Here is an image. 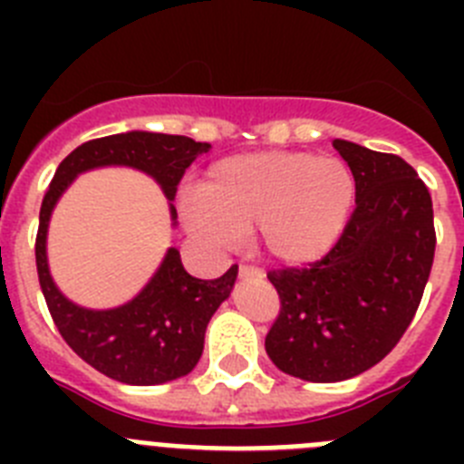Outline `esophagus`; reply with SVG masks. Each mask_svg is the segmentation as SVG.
Segmentation results:
<instances>
[{"label":"esophagus","instance_id":"esophagus-1","mask_svg":"<svg viewBox=\"0 0 464 464\" xmlns=\"http://www.w3.org/2000/svg\"><path fill=\"white\" fill-rule=\"evenodd\" d=\"M239 276L241 278H253V281H262V278H265V274H262L260 269H256V267L241 265V267H239Z\"/></svg>","mask_w":464,"mask_h":464}]
</instances>
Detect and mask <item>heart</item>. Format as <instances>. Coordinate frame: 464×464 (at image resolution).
<instances>
[{
	"label": "heart",
	"mask_w": 464,
	"mask_h": 464,
	"mask_svg": "<svg viewBox=\"0 0 464 464\" xmlns=\"http://www.w3.org/2000/svg\"><path fill=\"white\" fill-rule=\"evenodd\" d=\"M355 176L339 158L265 150L218 160L202 192L183 197V223L216 248H237L257 227L283 267L314 265L337 246L355 207Z\"/></svg>",
	"instance_id": "heart-1"
}]
</instances>
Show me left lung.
<instances>
[{
    "instance_id": "obj_1",
    "label": "left lung",
    "mask_w": 464,
    "mask_h": 464,
    "mask_svg": "<svg viewBox=\"0 0 464 464\" xmlns=\"http://www.w3.org/2000/svg\"><path fill=\"white\" fill-rule=\"evenodd\" d=\"M355 176V211L309 269L269 274L281 314L265 339L278 370L311 383L362 374L413 321L434 260L432 199L397 155L334 139Z\"/></svg>"
}]
</instances>
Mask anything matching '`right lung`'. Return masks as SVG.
Instances as JSON below:
<instances>
[{
  "instance_id": "obj_1",
  "label": "right lung",
  "mask_w": 464,
  "mask_h": 464,
  "mask_svg": "<svg viewBox=\"0 0 464 464\" xmlns=\"http://www.w3.org/2000/svg\"><path fill=\"white\" fill-rule=\"evenodd\" d=\"M208 149L211 143L176 134L143 130L111 134L72 150L48 186L36 235L41 293L73 353L109 379L127 385H158L190 374L202 358L208 321L235 288L239 267L235 265L220 278L202 281L186 272L179 248L169 246L153 276L130 302L113 309H85L53 281L46 248L53 211L76 176L102 167H130L162 188L169 202L171 227H176V188L188 167Z\"/></svg>"
}]
</instances>
